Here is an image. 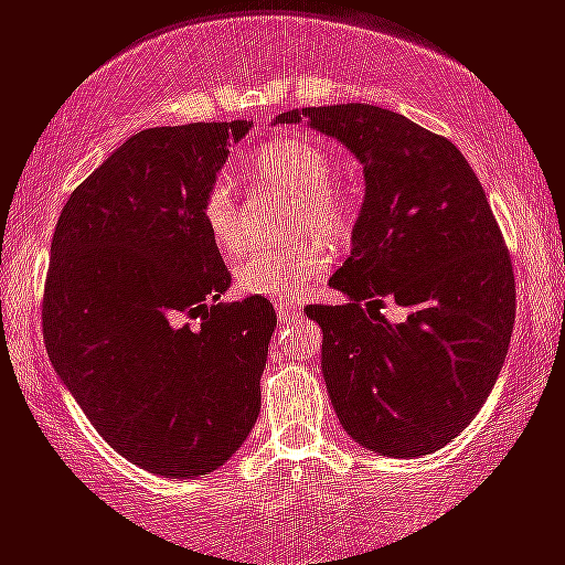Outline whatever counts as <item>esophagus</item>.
<instances>
[{
  "label": "esophagus",
  "instance_id": "esophagus-1",
  "mask_svg": "<svg viewBox=\"0 0 565 565\" xmlns=\"http://www.w3.org/2000/svg\"><path fill=\"white\" fill-rule=\"evenodd\" d=\"M275 311H277V319H280V322H290V319L301 317V306L294 303V301L275 303Z\"/></svg>",
  "mask_w": 565,
  "mask_h": 565
}]
</instances>
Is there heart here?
Returning <instances> with one entry per match:
<instances>
[{"instance_id": "1", "label": "heart", "mask_w": 565, "mask_h": 565, "mask_svg": "<svg viewBox=\"0 0 565 565\" xmlns=\"http://www.w3.org/2000/svg\"><path fill=\"white\" fill-rule=\"evenodd\" d=\"M250 175L259 183L275 188L298 199V230L315 233L332 246L348 241L356 206L340 185L330 183L332 162L322 146L303 141V138H282L269 143L250 164ZM206 230L217 248L227 256H238L246 248V233L241 225L238 193L227 178H220L209 188L204 199ZM332 254L324 243L277 254H254L235 269V285L241 294L288 301L306 294L324 269L330 267Z\"/></svg>"}]
</instances>
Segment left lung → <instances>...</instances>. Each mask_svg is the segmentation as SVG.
<instances>
[{
    "mask_svg": "<svg viewBox=\"0 0 565 565\" xmlns=\"http://www.w3.org/2000/svg\"><path fill=\"white\" fill-rule=\"evenodd\" d=\"M364 167L348 259L330 277L340 306H309L322 327V374L340 424L364 448L416 458L461 435L503 369L516 285L479 180L448 138L372 104L290 109ZM393 297L398 326L361 300Z\"/></svg>",
    "mask_w": 565,
    "mask_h": 565,
    "instance_id": "obj_1",
    "label": "left lung"
}]
</instances>
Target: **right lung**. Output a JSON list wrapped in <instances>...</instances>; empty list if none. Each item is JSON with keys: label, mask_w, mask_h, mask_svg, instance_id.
Returning a JSON list of instances; mask_svg holds the SVG:
<instances>
[{"label": "right lung", "mask_w": 565, "mask_h": 565, "mask_svg": "<svg viewBox=\"0 0 565 565\" xmlns=\"http://www.w3.org/2000/svg\"><path fill=\"white\" fill-rule=\"evenodd\" d=\"M248 120L149 128L70 193L52 238L44 340L54 372L113 448L191 479L246 443L277 317L217 303L230 271L204 199Z\"/></svg>", "instance_id": "right-lung-1"}]
</instances>
